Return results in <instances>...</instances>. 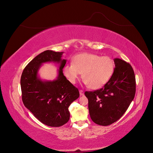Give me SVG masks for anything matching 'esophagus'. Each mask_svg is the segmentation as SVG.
Listing matches in <instances>:
<instances>
[{"mask_svg": "<svg viewBox=\"0 0 153 153\" xmlns=\"http://www.w3.org/2000/svg\"><path fill=\"white\" fill-rule=\"evenodd\" d=\"M79 91H80V96H83V95L84 94V91H82V90H80Z\"/></svg>", "mask_w": 153, "mask_h": 153, "instance_id": "esophagus-1", "label": "esophagus"}]
</instances>
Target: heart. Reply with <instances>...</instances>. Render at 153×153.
Listing matches in <instances>:
<instances>
[{
  "label": "heart",
  "instance_id": "b5f03b06",
  "mask_svg": "<svg viewBox=\"0 0 153 153\" xmlns=\"http://www.w3.org/2000/svg\"><path fill=\"white\" fill-rule=\"evenodd\" d=\"M115 64L108 56L83 53L75 55L72 64L63 68V73L71 84H75L83 73L84 82L91 89H96L104 86L112 77Z\"/></svg>",
  "mask_w": 153,
  "mask_h": 153
}]
</instances>
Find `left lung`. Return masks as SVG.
I'll return each instance as SVG.
<instances>
[{
	"instance_id": "obj_1",
	"label": "left lung",
	"mask_w": 153,
	"mask_h": 153,
	"mask_svg": "<svg viewBox=\"0 0 153 153\" xmlns=\"http://www.w3.org/2000/svg\"><path fill=\"white\" fill-rule=\"evenodd\" d=\"M114 63L113 75L102 88L85 92L92 121L101 126H108L121 118L135 95L136 80L131 66L120 59H115Z\"/></svg>"
}]
</instances>
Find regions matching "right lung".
Here are the masks:
<instances>
[{
    "mask_svg": "<svg viewBox=\"0 0 153 153\" xmlns=\"http://www.w3.org/2000/svg\"><path fill=\"white\" fill-rule=\"evenodd\" d=\"M63 52L46 50L27 64L20 80L22 98L28 108L40 122L51 127L65 124L70 117L68 108L80 96L76 87L66 79L62 69L66 61ZM56 62L60 65L59 75L53 81L43 82L37 77L40 66L44 62Z\"/></svg>",
    "mask_w": 153,
    "mask_h": 153,
    "instance_id": "add662e5",
    "label": "right lung"
}]
</instances>
